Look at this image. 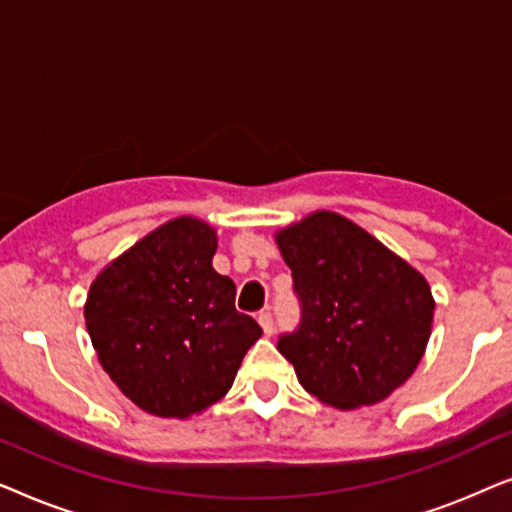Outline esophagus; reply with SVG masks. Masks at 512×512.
<instances>
[{"label":"esophagus","mask_w":512,"mask_h":512,"mask_svg":"<svg viewBox=\"0 0 512 512\" xmlns=\"http://www.w3.org/2000/svg\"><path fill=\"white\" fill-rule=\"evenodd\" d=\"M258 324H261L265 335H272V331H275V319H272V314L268 310H263L261 314H258Z\"/></svg>","instance_id":"esophagus-1"}]
</instances>
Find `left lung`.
<instances>
[{
    "label": "left lung",
    "instance_id": "left-lung-1",
    "mask_svg": "<svg viewBox=\"0 0 512 512\" xmlns=\"http://www.w3.org/2000/svg\"><path fill=\"white\" fill-rule=\"evenodd\" d=\"M300 324L277 349L298 382L340 410L373 405L415 373L431 335V289L373 235L335 212L279 230Z\"/></svg>",
    "mask_w": 512,
    "mask_h": 512
}]
</instances>
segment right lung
Masks as SVG:
<instances>
[{"mask_svg":"<svg viewBox=\"0 0 512 512\" xmlns=\"http://www.w3.org/2000/svg\"><path fill=\"white\" fill-rule=\"evenodd\" d=\"M214 251V228L179 216L90 284L83 314L97 359L151 415L186 419L214 405L263 335L235 310V284L212 268Z\"/></svg>","mask_w":512,"mask_h":512,"instance_id":"1","label":"right lung"}]
</instances>
